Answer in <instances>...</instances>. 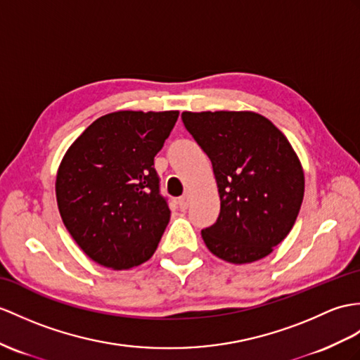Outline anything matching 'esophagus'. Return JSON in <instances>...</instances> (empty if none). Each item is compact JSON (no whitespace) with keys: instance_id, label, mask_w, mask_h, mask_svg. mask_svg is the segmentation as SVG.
<instances>
[{"instance_id":"esophagus-1","label":"esophagus","mask_w":360,"mask_h":360,"mask_svg":"<svg viewBox=\"0 0 360 360\" xmlns=\"http://www.w3.org/2000/svg\"><path fill=\"white\" fill-rule=\"evenodd\" d=\"M189 192H186V194H183L180 198H179V207H180V210H186L188 209V206H189Z\"/></svg>"}]
</instances>
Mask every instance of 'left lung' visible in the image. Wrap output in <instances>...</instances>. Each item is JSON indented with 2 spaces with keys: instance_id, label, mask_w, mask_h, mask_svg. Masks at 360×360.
I'll list each match as a JSON object with an SVG mask.
<instances>
[{
  "instance_id": "1",
  "label": "left lung",
  "mask_w": 360,
  "mask_h": 360,
  "mask_svg": "<svg viewBox=\"0 0 360 360\" xmlns=\"http://www.w3.org/2000/svg\"><path fill=\"white\" fill-rule=\"evenodd\" d=\"M183 124L212 162L220 215L201 231L206 248L231 264L274 252L296 221L304 169L287 137L253 111L181 112Z\"/></svg>"
}]
</instances>
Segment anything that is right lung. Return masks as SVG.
<instances>
[{
    "label": "right lung",
    "mask_w": 360,
    "mask_h": 360,
    "mask_svg": "<svg viewBox=\"0 0 360 360\" xmlns=\"http://www.w3.org/2000/svg\"><path fill=\"white\" fill-rule=\"evenodd\" d=\"M179 111H114L96 119L58 168L56 201L70 235L112 270L148 261L169 223L154 157Z\"/></svg>",
    "instance_id": "obj_1"
}]
</instances>
